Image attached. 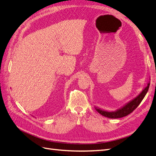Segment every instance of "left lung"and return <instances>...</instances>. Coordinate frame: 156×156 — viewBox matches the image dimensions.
I'll list each match as a JSON object with an SVG mask.
<instances>
[{
    "instance_id": "1",
    "label": "left lung",
    "mask_w": 156,
    "mask_h": 156,
    "mask_svg": "<svg viewBox=\"0 0 156 156\" xmlns=\"http://www.w3.org/2000/svg\"><path fill=\"white\" fill-rule=\"evenodd\" d=\"M150 82H149L147 87H145L136 97L132 99L131 101L128 102L127 103H126L125 105L122 106V107L117 109V110L115 111H105L100 108L94 107L96 111H97L98 113H100L101 115L104 116V117L110 119H118L125 117V116L129 115L131 112H133L135 109L138 107L139 105L141 103V102L147 94V92L149 90V87H150Z\"/></svg>"
}]
</instances>
